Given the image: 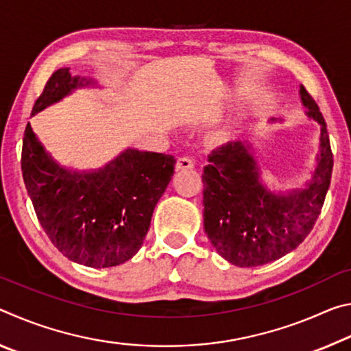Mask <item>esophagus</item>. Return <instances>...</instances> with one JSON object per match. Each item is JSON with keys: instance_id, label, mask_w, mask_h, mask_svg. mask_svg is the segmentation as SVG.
I'll use <instances>...</instances> for the list:
<instances>
[{"instance_id": "obj_1", "label": "esophagus", "mask_w": 351, "mask_h": 351, "mask_svg": "<svg viewBox=\"0 0 351 351\" xmlns=\"http://www.w3.org/2000/svg\"><path fill=\"white\" fill-rule=\"evenodd\" d=\"M195 167V162L187 156H182L176 161V170H192Z\"/></svg>"}]
</instances>
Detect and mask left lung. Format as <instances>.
I'll list each match as a JSON object with an SVG mask.
<instances>
[{"mask_svg":"<svg viewBox=\"0 0 351 351\" xmlns=\"http://www.w3.org/2000/svg\"><path fill=\"white\" fill-rule=\"evenodd\" d=\"M299 94L305 114L320 125L316 167L304 187L272 192L261 181L249 141L218 147L204 167V230L215 251L240 268L266 265L293 251L322 210L332 171L330 139L317 104L302 85Z\"/></svg>","mask_w":351,"mask_h":351,"instance_id":"8db88e82","label":"left lung"}]
</instances>
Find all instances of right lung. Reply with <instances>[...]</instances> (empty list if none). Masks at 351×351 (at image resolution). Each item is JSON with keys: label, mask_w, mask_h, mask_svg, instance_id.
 Wrapping results in <instances>:
<instances>
[{"label": "right lung", "mask_w": 351, "mask_h": 351, "mask_svg": "<svg viewBox=\"0 0 351 351\" xmlns=\"http://www.w3.org/2000/svg\"><path fill=\"white\" fill-rule=\"evenodd\" d=\"M85 86L99 88L69 68L57 69L32 116ZM175 164L171 154L127 148L104 167L74 170L46 152L31 123L23 139V180L41 228L64 257L88 268H111L139 251Z\"/></svg>", "instance_id": "1"}]
</instances>
